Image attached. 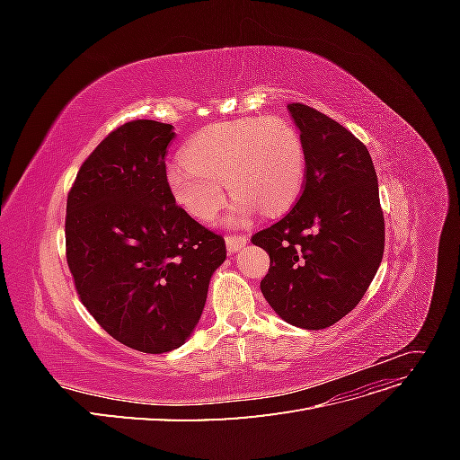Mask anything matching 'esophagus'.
Masks as SVG:
<instances>
[{
  "label": "esophagus",
  "instance_id": "1",
  "mask_svg": "<svg viewBox=\"0 0 460 460\" xmlns=\"http://www.w3.org/2000/svg\"><path fill=\"white\" fill-rule=\"evenodd\" d=\"M247 243V235H226V249L230 253L238 252V249H242L243 245Z\"/></svg>",
  "mask_w": 460,
  "mask_h": 460
}]
</instances>
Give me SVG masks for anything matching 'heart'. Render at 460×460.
<instances>
[{
	"instance_id": "heart-1",
	"label": "heart",
	"mask_w": 460,
	"mask_h": 460,
	"mask_svg": "<svg viewBox=\"0 0 460 460\" xmlns=\"http://www.w3.org/2000/svg\"><path fill=\"white\" fill-rule=\"evenodd\" d=\"M305 176L301 136L282 117H242L208 124L191 137L184 159L166 169L174 201L201 222L213 220L225 201L222 182L240 217L278 215L294 203Z\"/></svg>"
}]
</instances>
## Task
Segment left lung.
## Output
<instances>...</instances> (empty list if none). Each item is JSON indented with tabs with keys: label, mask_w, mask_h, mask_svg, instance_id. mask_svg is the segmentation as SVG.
<instances>
[{
	"label": "left lung",
	"mask_w": 460,
	"mask_h": 460,
	"mask_svg": "<svg viewBox=\"0 0 460 460\" xmlns=\"http://www.w3.org/2000/svg\"><path fill=\"white\" fill-rule=\"evenodd\" d=\"M305 151L297 203L252 243L270 257L261 291L286 323L336 324L363 299L384 255L378 178L367 146L320 111L288 105Z\"/></svg>",
	"instance_id": "1"
}]
</instances>
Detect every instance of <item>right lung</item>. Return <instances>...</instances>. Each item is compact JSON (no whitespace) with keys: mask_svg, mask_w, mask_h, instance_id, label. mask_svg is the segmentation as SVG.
Segmentation results:
<instances>
[{"mask_svg":"<svg viewBox=\"0 0 460 460\" xmlns=\"http://www.w3.org/2000/svg\"><path fill=\"white\" fill-rule=\"evenodd\" d=\"M172 124L130 120L82 163L66 198V264L111 338L142 353L182 345L199 323L226 243L176 205L166 184Z\"/></svg>","mask_w":460,"mask_h":460,"instance_id":"obj_1","label":"right lung"}]
</instances>
